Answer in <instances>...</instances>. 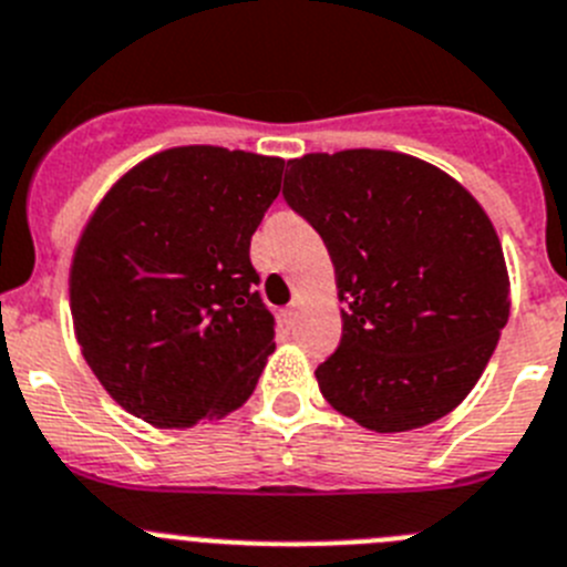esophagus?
I'll use <instances>...</instances> for the list:
<instances>
[{"mask_svg":"<svg viewBox=\"0 0 567 567\" xmlns=\"http://www.w3.org/2000/svg\"><path fill=\"white\" fill-rule=\"evenodd\" d=\"M298 311H300V306H298V303H289L287 309H284V320H287V323L292 326L295 320H298Z\"/></svg>","mask_w":567,"mask_h":567,"instance_id":"34e87169","label":"esophagus"}]
</instances>
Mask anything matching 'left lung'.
I'll use <instances>...</instances> for the list:
<instances>
[{"instance_id":"left-lung-1","label":"left lung","mask_w":567,"mask_h":567,"mask_svg":"<svg viewBox=\"0 0 567 567\" xmlns=\"http://www.w3.org/2000/svg\"><path fill=\"white\" fill-rule=\"evenodd\" d=\"M284 199L323 238L342 337L326 402L377 433L458 408L508 320V272L484 207L424 159L351 148L289 159Z\"/></svg>"}]
</instances>
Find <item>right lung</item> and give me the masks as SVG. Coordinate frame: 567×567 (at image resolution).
<instances>
[{"mask_svg":"<svg viewBox=\"0 0 567 567\" xmlns=\"http://www.w3.org/2000/svg\"><path fill=\"white\" fill-rule=\"evenodd\" d=\"M284 159L182 145L134 165L103 196L70 269L83 360L114 402L154 427L241 408L275 351L249 238Z\"/></svg>","mask_w":567,"mask_h":567,"instance_id":"right-lung-1","label":"right lung"}]
</instances>
